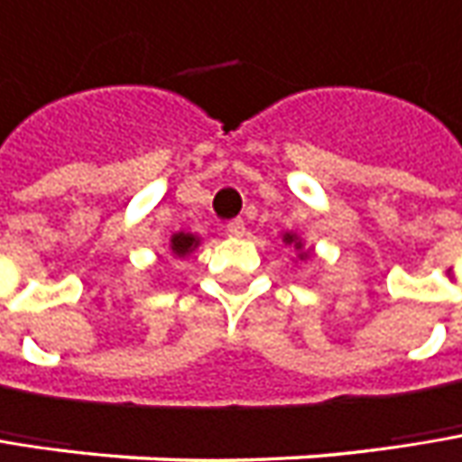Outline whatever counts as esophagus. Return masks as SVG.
<instances>
[{"instance_id":"1","label":"esophagus","mask_w":462,"mask_h":462,"mask_svg":"<svg viewBox=\"0 0 462 462\" xmlns=\"http://www.w3.org/2000/svg\"><path fill=\"white\" fill-rule=\"evenodd\" d=\"M245 220L242 217H234V220H228L226 223V231H228V236H245Z\"/></svg>"}]
</instances>
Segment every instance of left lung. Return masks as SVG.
I'll return each instance as SVG.
<instances>
[{
  "instance_id": "left-lung-1",
  "label": "left lung",
  "mask_w": 462,
  "mask_h": 462,
  "mask_svg": "<svg viewBox=\"0 0 462 462\" xmlns=\"http://www.w3.org/2000/svg\"><path fill=\"white\" fill-rule=\"evenodd\" d=\"M283 242H286V245H291V242H294V236H291V234H286V236H283ZM294 247L300 249V247H302V245H300V242H297V245H294Z\"/></svg>"
}]
</instances>
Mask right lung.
Segmentation results:
<instances>
[{
    "label": "right lung",
    "mask_w": 462,
    "mask_h": 462,
    "mask_svg": "<svg viewBox=\"0 0 462 462\" xmlns=\"http://www.w3.org/2000/svg\"><path fill=\"white\" fill-rule=\"evenodd\" d=\"M194 245H197V239H194L191 234H176V236L171 239V249H173V252H176L179 257L189 254Z\"/></svg>",
    "instance_id": "1"
}]
</instances>
